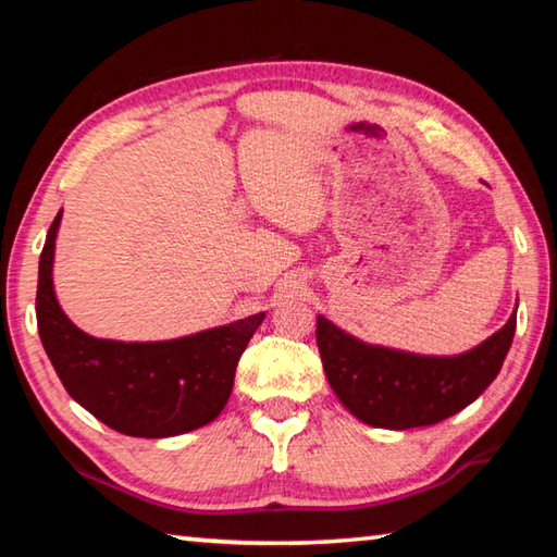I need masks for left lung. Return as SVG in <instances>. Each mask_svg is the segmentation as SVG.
Instances as JSON below:
<instances>
[{
    "instance_id": "8db88e82",
    "label": "left lung",
    "mask_w": 557,
    "mask_h": 557,
    "mask_svg": "<svg viewBox=\"0 0 557 557\" xmlns=\"http://www.w3.org/2000/svg\"><path fill=\"white\" fill-rule=\"evenodd\" d=\"M516 332L508 322L471 351L420 356L366 344L342 326L317 317V346L326 381L356 420L383 430L435 425L474 403L504 366Z\"/></svg>"
}]
</instances>
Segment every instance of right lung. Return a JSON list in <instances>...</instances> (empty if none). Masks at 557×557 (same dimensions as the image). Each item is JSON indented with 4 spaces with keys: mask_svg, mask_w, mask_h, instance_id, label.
<instances>
[{
    "mask_svg": "<svg viewBox=\"0 0 557 557\" xmlns=\"http://www.w3.org/2000/svg\"><path fill=\"white\" fill-rule=\"evenodd\" d=\"M63 209L39 258L36 322L63 388L108 428L162 440L209 425L233 393L235 366L265 312L166 342L98 338L75 326L53 289V256Z\"/></svg>",
    "mask_w": 557,
    "mask_h": 557,
    "instance_id": "obj_1",
    "label": "right lung"
}]
</instances>
